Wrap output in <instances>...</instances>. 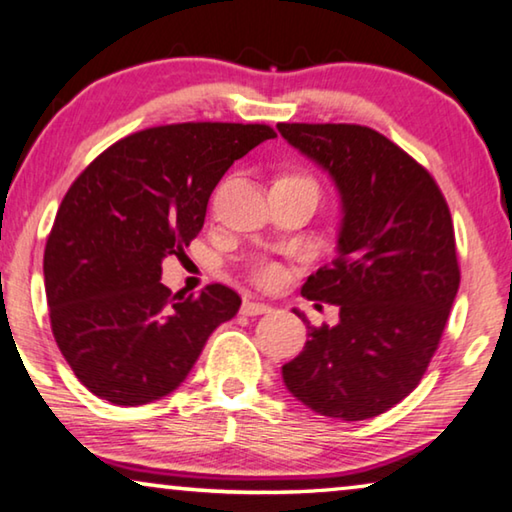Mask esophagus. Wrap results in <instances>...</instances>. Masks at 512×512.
<instances>
[{"mask_svg":"<svg viewBox=\"0 0 512 512\" xmlns=\"http://www.w3.org/2000/svg\"><path fill=\"white\" fill-rule=\"evenodd\" d=\"M241 312L246 314V316L266 314V312H271V305H266V303H259V300H243V305H241Z\"/></svg>","mask_w":512,"mask_h":512,"instance_id":"obj_1","label":"esophagus"}]
</instances>
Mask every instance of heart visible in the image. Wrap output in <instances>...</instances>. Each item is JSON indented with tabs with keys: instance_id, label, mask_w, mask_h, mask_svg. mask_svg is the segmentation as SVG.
<instances>
[{
	"instance_id": "1",
	"label": "heart",
	"mask_w": 512,
	"mask_h": 512,
	"mask_svg": "<svg viewBox=\"0 0 512 512\" xmlns=\"http://www.w3.org/2000/svg\"><path fill=\"white\" fill-rule=\"evenodd\" d=\"M253 280L262 287H275L285 280V271L278 262H271V259H262L253 266Z\"/></svg>"
}]
</instances>
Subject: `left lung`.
<instances>
[{
    "mask_svg": "<svg viewBox=\"0 0 512 512\" xmlns=\"http://www.w3.org/2000/svg\"><path fill=\"white\" fill-rule=\"evenodd\" d=\"M342 198L337 257L300 289L339 305L337 326L314 328L282 380L316 415H383L419 385L460 285L449 205L433 175L364 125L280 123Z\"/></svg>",
    "mask_w": 512,
    "mask_h": 512,
    "instance_id": "1",
    "label": "left lung"
}]
</instances>
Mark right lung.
<instances>
[{
    "mask_svg": "<svg viewBox=\"0 0 512 512\" xmlns=\"http://www.w3.org/2000/svg\"><path fill=\"white\" fill-rule=\"evenodd\" d=\"M266 139L269 125L150 127L72 182L47 237L45 291L56 344L95 396L143 405L170 394L239 312L237 291L218 282L173 294L161 262L189 248L225 170Z\"/></svg>",
    "mask_w": 512,
    "mask_h": 512,
    "instance_id": "right-lung-1",
    "label": "right lung"
}]
</instances>
